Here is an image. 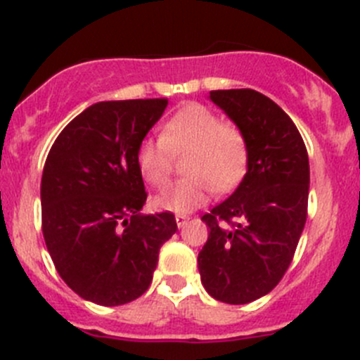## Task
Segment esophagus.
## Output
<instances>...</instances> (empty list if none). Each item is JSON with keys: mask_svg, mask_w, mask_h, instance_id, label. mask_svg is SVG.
Here are the masks:
<instances>
[{"mask_svg": "<svg viewBox=\"0 0 360 360\" xmlns=\"http://www.w3.org/2000/svg\"><path fill=\"white\" fill-rule=\"evenodd\" d=\"M188 221H190V216H186V214H177L176 216V223L179 228H183L184 224H188Z\"/></svg>", "mask_w": 360, "mask_h": 360, "instance_id": "1", "label": "esophagus"}]
</instances>
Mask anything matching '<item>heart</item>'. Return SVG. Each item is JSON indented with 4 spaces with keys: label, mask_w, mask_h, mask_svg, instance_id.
Instances as JSON below:
<instances>
[{
    "label": "heart",
    "mask_w": 360,
    "mask_h": 360,
    "mask_svg": "<svg viewBox=\"0 0 360 360\" xmlns=\"http://www.w3.org/2000/svg\"><path fill=\"white\" fill-rule=\"evenodd\" d=\"M184 158V179L155 198V207L172 212H190L209 198L212 190L226 193L237 188L249 169L250 146L244 130L221 122L203 104L191 103L177 110L163 123L160 139H144L136 153L141 177L150 186L170 183L172 157Z\"/></svg>",
    "instance_id": "b5f03b06"
}]
</instances>
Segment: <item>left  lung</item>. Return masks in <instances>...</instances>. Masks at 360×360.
<instances>
[{
    "label": "left lung",
    "instance_id": "8db88e82",
    "mask_svg": "<svg viewBox=\"0 0 360 360\" xmlns=\"http://www.w3.org/2000/svg\"><path fill=\"white\" fill-rule=\"evenodd\" d=\"M210 101L245 132L249 169L231 197L203 214L210 233L198 254L205 291L245 304L282 281L307 223L310 163L281 106L250 89L212 90Z\"/></svg>",
    "mask_w": 360,
    "mask_h": 360
}]
</instances>
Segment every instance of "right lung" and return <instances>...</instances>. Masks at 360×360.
Returning <instances> with one entry per match:
<instances>
[{
    "label": "right lung",
    "mask_w": 360,
    "mask_h": 360,
    "mask_svg": "<svg viewBox=\"0 0 360 360\" xmlns=\"http://www.w3.org/2000/svg\"><path fill=\"white\" fill-rule=\"evenodd\" d=\"M167 99L97 103L57 136L41 176V230L60 278L83 300L116 307L153 281L160 248L176 233L172 212L143 216L139 144Z\"/></svg>",
    "instance_id": "obj_1"
}]
</instances>
